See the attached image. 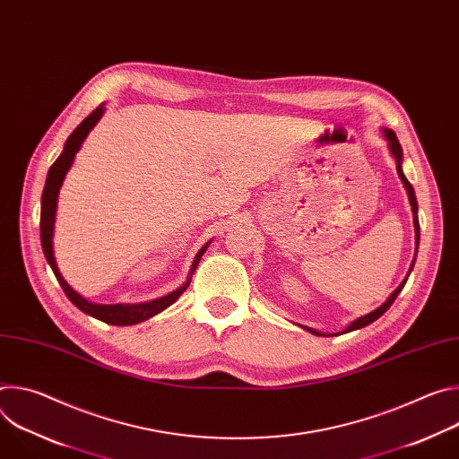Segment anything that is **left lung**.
Segmentation results:
<instances>
[{"mask_svg":"<svg viewBox=\"0 0 459 459\" xmlns=\"http://www.w3.org/2000/svg\"><path fill=\"white\" fill-rule=\"evenodd\" d=\"M383 136L386 138V142H388V149H390V152H392V156L396 158V169H398V174H400V179L403 181V185H405V188H407V194H409V202H411V207H412V214H414V229H416V245H420V220H418V202H416V194H414V186L409 183V179L405 178V174H403V170H402V160H403V151H402V145H400V142H398V136L394 134V130H390V128H385L383 130ZM412 267H414V261H412V265H411V271H412ZM409 271V273H411ZM407 280L409 278H405L403 281H402V285L390 294V298L381 305V307H377L376 310H372L370 314H367V316H361V317H358L356 321H352L347 329L342 333V334H345V333H351V331H356V329H361V326H367V325H370L372 321H376L381 314H385L388 308H390V305L394 303V299L398 298V294L402 292V289L405 287V283H407ZM307 329V326H305ZM308 333H312V334H316V336H325V334H319V333H316V331H312V329H307Z\"/></svg>","mask_w":459,"mask_h":459,"instance_id":"8db88e82","label":"left lung"}]
</instances>
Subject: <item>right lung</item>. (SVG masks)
<instances>
[{"instance_id": "right-lung-1", "label": "right lung", "mask_w": 459, "mask_h": 459, "mask_svg": "<svg viewBox=\"0 0 459 459\" xmlns=\"http://www.w3.org/2000/svg\"><path fill=\"white\" fill-rule=\"evenodd\" d=\"M105 108L103 105H100L98 108H94L76 128L74 133L67 138V142H65V149L63 152L59 154V158L52 163V167L48 169V174H47V181H45V188H43V194H41V218H39V230H41V247H43V254L48 261V265L57 280V283L61 285L63 292L67 294V298L80 308L83 310L85 314L96 317V319H101L108 325H136L140 321H145L149 317H152L154 314L165 310L169 305H172L188 287L190 283V278L195 271V267H198L200 259L204 255V252L207 250L209 243L195 254L194 257V264H192V269H190V274H188V280L183 287H179L178 290L160 298V299H154V301H147V303H140V305H96V303H91L87 299H83L78 292H74L69 283L63 280V276L59 274V269L56 265V259H54V250H52V234H54V220H56V205H57V194H59V186L65 179V174H67V170L71 169L73 161H74V156L76 152L80 151L83 140L87 138V134L91 133V128L100 121V117L103 116Z\"/></svg>"}]
</instances>
